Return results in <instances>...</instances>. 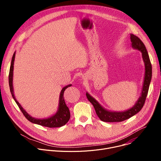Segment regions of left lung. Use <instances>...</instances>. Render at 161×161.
Wrapping results in <instances>:
<instances>
[{
  "mask_svg": "<svg viewBox=\"0 0 161 161\" xmlns=\"http://www.w3.org/2000/svg\"><path fill=\"white\" fill-rule=\"evenodd\" d=\"M130 39L131 41L132 48L135 50H139L142 52L143 60L145 64V71L141 96L132 108L123 111H112L104 108L103 106H101V104L99 103L97 100H96L92 96H90L88 92H86V97L88 100L94 106L97 115L100 119V120L105 122H122L132 117L134 114L140 111L145 104L146 97L148 94L152 76V64L150 60L149 55L148 54L145 44L138 37L132 34H130Z\"/></svg>",
  "mask_w": 161,
  "mask_h": 161,
  "instance_id": "left-lung-1",
  "label": "left lung"
}]
</instances>
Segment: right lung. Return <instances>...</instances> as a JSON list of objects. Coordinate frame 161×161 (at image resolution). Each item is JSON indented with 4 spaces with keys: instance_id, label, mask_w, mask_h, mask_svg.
<instances>
[{
    "instance_id": "right-lung-1",
    "label": "right lung",
    "mask_w": 161,
    "mask_h": 161,
    "mask_svg": "<svg viewBox=\"0 0 161 161\" xmlns=\"http://www.w3.org/2000/svg\"><path fill=\"white\" fill-rule=\"evenodd\" d=\"M15 54L16 52H14L12 60H11V66H10V69H9V88H10V91L11 95L15 101L16 103L19 108L20 110L23 113V114H24V116L25 118L30 121L31 122L36 124H38L44 127H60L67 123L71 117L70 114V111L69 109V108L67 106L64 98V93L65 90L71 86L72 85H68L65 86H64L60 94V97H59V102H58V108L57 111V112L53 114V115L48 117V118H44V119H36L34 117H32L31 116L30 114L24 109V108H23V107L21 106V104L18 103V101L16 100L15 96L14 94V88H13V69H14V58H15Z\"/></svg>"
}]
</instances>
